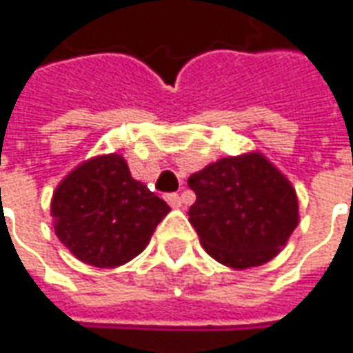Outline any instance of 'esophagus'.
<instances>
[{"mask_svg":"<svg viewBox=\"0 0 353 353\" xmlns=\"http://www.w3.org/2000/svg\"><path fill=\"white\" fill-rule=\"evenodd\" d=\"M165 201H168L172 207H181V197H179L177 193H168V195H165Z\"/></svg>","mask_w":353,"mask_h":353,"instance_id":"34e87169","label":"esophagus"}]
</instances>
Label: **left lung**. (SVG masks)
<instances>
[{
  "label": "left lung",
  "mask_w": 353,
  "mask_h": 353,
  "mask_svg": "<svg viewBox=\"0 0 353 353\" xmlns=\"http://www.w3.org/2000/svg\"><path fill=\"white\" fill-rule=\"evenodd\" d=\"M189 223L214 260L246 270L285 246L297 228L295 189L261 154L223 158L188 179Z\"/></svg>",
  "instance_id": "1"
}]
</instances>
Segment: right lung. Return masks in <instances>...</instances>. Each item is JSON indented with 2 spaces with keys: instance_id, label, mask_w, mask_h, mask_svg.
Returning a JSON list of instances; mask_svg holds the SVG:
<instances>
[{
  "instance_id": "add662e5",
  "label": "right lung",
  "mask_w": 353,
  "mask_h": 353,
  "mask_svg": "<svg viewBox=\"0 0 353 353\" xmlns=\"http://www.w3.org/2000/svg\"><path fill=\"white\" fill-rule=\"evenodd\" d=\"M168 211L164 199L132 179L119 154L78 165L56 188L50 205L56 236L95 268H117L139 256Z\"/></svg>"
}]
</instances>
